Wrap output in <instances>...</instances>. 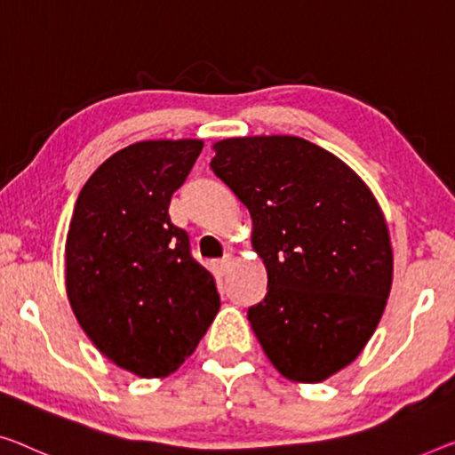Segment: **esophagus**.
<instances>
[{
  "instance_id": "esophagus-1",
  "label": "esophagus",
  "mask_w": 455,
  "mask_h": 455,
  "mask_svg": "<svg viewBox=\"0 0 455 455\" xmlns=\"http://www.w3.org/2000/svg\"><path fill=\"white\" fill-rule=\"evenodd\" d=\"M229 267H232V258H221V260L215 262V272L223 276L229 270Z\"/></svg>"
}]
</instances>
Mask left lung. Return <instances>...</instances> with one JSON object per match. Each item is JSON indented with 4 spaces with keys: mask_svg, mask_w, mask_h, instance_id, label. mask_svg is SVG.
<instances>
[{
    "mask_svg": "<svg viewBox=\"0 0 455 455\" xmlns=\"http://www.w3.org/2000/svg\"><path fill=\"white\" fill-rule=\"evenodd\" d=\"M212 171L250 209L267 297L248 319L268 360L297 382L339 372L366 346L393 283L374 195L347 164L297 136L229 138Z\"/></svg>",
    "mask_w": 455,
    "mask_h": 455,
    "instance_id": "1",
    "label": "left lung"
}]
</instances>
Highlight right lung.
Instances as JSON below:
<instances>
[{"mask_svg":"<svg viewBox=\"0 0 455 455\" xmlns=\"http://www.w3.org/2000/svg\"><path fill=\"white\" fill-rule=\"evenodd\" d=\"M201 140H148L109 156L75 204L67 295L103 355L142 379L177 370L218 315L220 292L171 221Z\"/></svg>","mask_w":455,"mask_h":455,"instance_id":"add662e5","label":"right lung"}]
</instances>
